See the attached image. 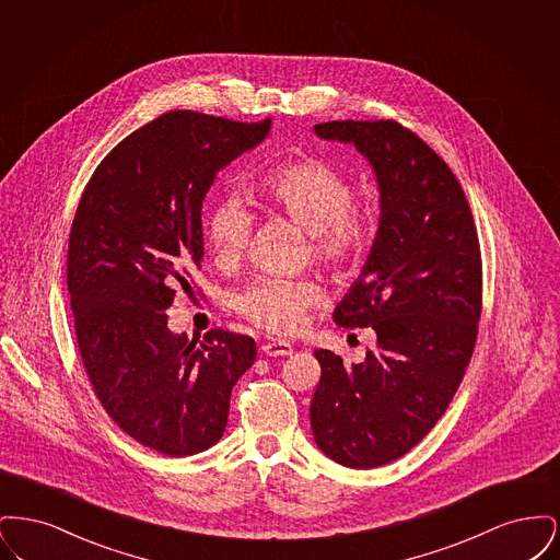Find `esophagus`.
<instances>
[{
    "label": "esophagus",
    "mask_w": 560,
    "mask_h": 560,
    "mask_svg": "<svg viewBox=\"0 0 560 560\" xmlns=\"http://www.w3.org/2000/svg\"><path fill=\"white\" fill-rule=\"evenodd\" d=\"M267 357H288V354H292L293 348L290 342H283V340H272V342H267V345H262L260 348Z\"/></svg>",
    "instance_id": "obj_1"
}]
</instances>
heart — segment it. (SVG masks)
Returning a JSON list of instances; mask_svg holds the SVG:
<instances>
[{
  "label": "heart",
  "instance_id": "1",
  "mask_svg": "<svg viewBox=\"0 0 560 560\" xmlns=\"http://www.w3.org/2000/svg\"><path fill=\"white\" fill-rule=\"evenodd\" d=\"M256 197L268 212L283 213L313 237L320 260L342 265L354 258L370 237L368 215L352 206L347 176L323 160H300L270 170ZM208 241L218 260L241 258L252 237V213L235 197L213 206ZM320 300L317 283L306 279L262 277L235 298L241 317L270 334H292L306 308Z\"/></svg>",
  "mask_w": 560,
  "mask_h": 560
}]
</instances>
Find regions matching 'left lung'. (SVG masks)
Wrapping results in <instances>:
<instances>
[{"label":"left lung","instance_id":"left-lung-1","mask_svg":"<svg viewBox=\"0 0 560 560\" xmlns=\"http://www.w3.org/2000/svg\"><path fill=\"white\" fill-rule=\"evenodd\" d=\"M315 133L352 144L380 192L370 256L334 311L342 327H372L375 347L361 363L315 350L311 400L320 452L368 470L416 447L452 402L477 340L479 237L447 163L397 121H329Z\"/></svg>","mask_w":560,"mask_h":560}]
</instances>
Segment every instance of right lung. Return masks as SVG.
Masks as SVG:
<instances>
[{"label": "right lung", "instance_id": "1", "mask_svg": "<svg viewBox=\"0 0 560 560\" xmlns=\"http://www.w3.org/2000/svg\"><path fill=\"white\" fill-rule=\"evenodd\" d=\"M270 119L240 124L170 110L96 167L75 213L67 285L81 359L108 416L155 452H206L226 428L256 342L167 327V308L203 260L201 208L220 170L262 144Z\"/></svg>", "mask_w": 560, "mask_h": 560}]
</instances>
